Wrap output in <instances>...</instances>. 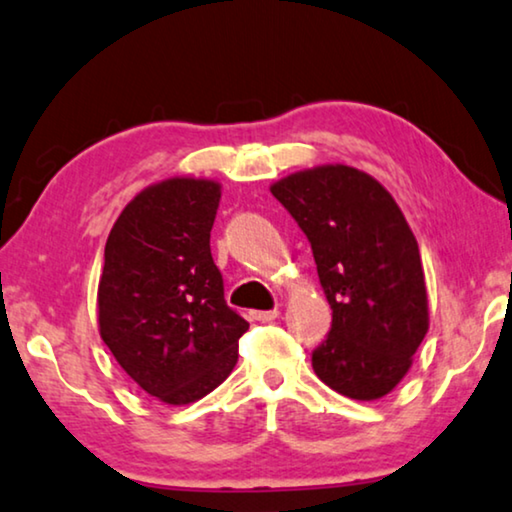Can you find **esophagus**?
<instances>
[{"mask_svg":"<svg viewBox=\"0 0 512 512\" xmlns=\"http://www.w3.org/2000/svg\"><path fill=\"white\" fill-rule=\"evenodd\" d=\"M278 318V311H253V320L257 322H273Z\"/></svg>","mask_w":512,"mask_h":512,"instance_id":"obj_1","label":"esophagus"}]
</instances>
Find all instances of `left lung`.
I'll list each match as a JSON object with an SVG mask.
<instances>
[{"instance_id": "obj_1", "label": "left lung", "mask_w": 512, "mask_h": 512, "mask_svg": "<svg viewBox=\"0 0 512 512\" xmlns=\"http://www.w3.org/2000/svg\"><path fill=\"white\" fill-rule=\"evenodd\" d=\"M271 192L311 243L331 306L315 373L343 397H385L429 329L420 248L397 201L343 164L287 176Z\"/></svg>"}]
</instances>
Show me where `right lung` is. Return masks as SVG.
<instances>
[{
    "mask_svg": "<svg viewBox=\"0 0 512 512\" xmlns=\"http://www.w3.org/2000/svg\"><path fill=\"white\" fill-rule=\"evenodd\" d=\"M220 185L171 178L129 201L104 248L99 331L129 378L164 403L213 392L248 329L211 255Z\"/></svg>",
    "mask_w": 512,
    "mask_h": 512,
    "instance_id": "right-lung-1",
    "label": "right lung"
}]
</instances>
